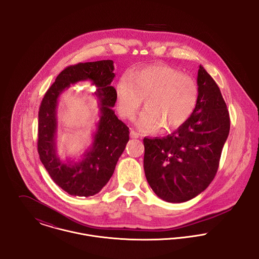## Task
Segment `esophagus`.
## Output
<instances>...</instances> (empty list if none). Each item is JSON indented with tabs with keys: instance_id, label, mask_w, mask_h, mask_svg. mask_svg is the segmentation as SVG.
<instances>
[{
	"instance_id": "esophagus-1",
	"label": "esophagus",
	"mask_w": 259,
	"mask_h": 259,
	"mask_svg": "<svg viewBox=\"0 0 259 259\" xmlns=\"http://www.w3.org/2000/svg\"><path fill=\"white\" fill-rule=\"evenodd\" d=\"M130 136H131L132 139H139V138H140V134H138L137 132H135V131H133V130L131 131Z\"/></svg>"
}]
</instances>
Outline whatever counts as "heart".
Here are the masks:
<instances>
[{"instance_id":"obj_1","label":"heart","mask_w":259,"mask_h":259,"mask_svg":"<svg viewBox=\"0 0 259 259\" xmlns=\"http://www.w3.org/2000/svg\"><path fill=\"white\" fill-rule=\"evenodd\" d=\"M198 85L194 78L166 65H153L135 71L130 78L121 77L115 87L117 111L134 119L145 99L147 107L138 119L146 132H164L181 127L191 116L198 102Z\"/></svg>"}]
</instances>
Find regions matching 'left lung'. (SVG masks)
I'll return each mask as SVG.
<instances>
[{
  "instance_id": "1",
  "label": "left lung",
  "mask_w": 259,
  "mask_h": 259,
  "mask_svg": "<svg viewBox=\"0 0 259 259\" xmlns=\"http://www.w3.org/2000/svg\"><path fill=\"white\" fill-rule=\"evenodd\" d=\"M196 108L181 127L163 138L144 139L148 185L167 202H185L213 181L230 118L221 90L202 66L197 74Z\"/></svg>"
}]
</instances>
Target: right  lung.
<instances>
[{"instance_id": "1", "label": "right lung", "mask_w": 259, "mask_h": 259, "mask_svg": "<svg viewBox=\"0 0 259 259\" xmlns=\"http://www.w3.org/2000/svg\"><path fill=\"white\" fill-rule=\"evenodd\" d=\"M113 62L104 60L78 63L62 71L45 94L38 111L37 152L52 180L74 196H92L108 184L116 162L130 140L128 127L117 118L112 108L116 97L111 85ZM90 79L98 89L101 118L92 147L81 161L62 162L56 154V105L59 95L70 84Z\"/></svg>"}]
</instances>
